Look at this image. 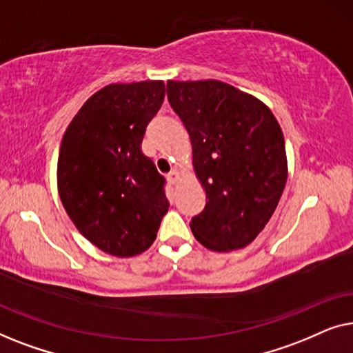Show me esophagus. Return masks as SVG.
Returning a JSON list of instances; mask_svg holds the SVG:
<instances>
[{
    "label": "esophagus",
    "instance_id": "esophagus-1",
    "mask_svg": "<svg viewBox=\"0 0 353 353\" xmlns=\"http://www.w3.org/2000/svg\"><path fill=\"white\" fill-rule=\"evenodd\" d=\"M167 180H168V183H170V185H178V183L181 181V175L176 170H173V172L168 173Z\"/></svg>",
    "mask_w": 353,
    "mask_h": 353
}]
</instances>
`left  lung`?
<instances>
[{
	"mask_svg": "<svg viewBox=\"0 0 353 353\" xmlns=\"http://www.w3.org/2000/svg\"><path fill=\"white\" fill-rule=\"evenodd\" d=\"M167 98L192 144L205 207L194 238L215 252L243 249L276 209L288 180L284 137L267 105L220 80L167 81Z\"/></svg>",
	"mask_w": 353,
	"mask_h": 353,
	"instance_id": "8db88e82",
	"label": "left lung"
}]
</instances>
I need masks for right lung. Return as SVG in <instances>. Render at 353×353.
Segmentation results:
<instances>
[{
	"instance_id": "add662e5",
	"label": "right lung",
	"mask_w": 353,
	"mask_h": 353,
	"mask_svg": "<svg viewBox=\"0 0 353 353\" xmlns=\"http://www.w3.org/2000/svg\"><path fill=\"white\" fill-rule=\"evenodd\" d=\"M163 98L162 80L108 85L81 105L62 138V205L91 244L115 257L151 248L168 210L165 180L141 152Z\"/></svg>"
}]
</instances>
